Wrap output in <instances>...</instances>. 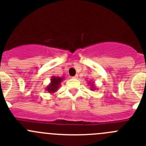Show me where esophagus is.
Returning a JSON list of instances; mask_svg holds the SVG:
<instances>
[{"instance_id": "1", "label": "esophagus", "mask_w": 146, "mask_h": 146, "mask_svg": "<svg viewBox=\"0 0 146 146\" xmlns=\"http://www.w3.org/2000/svg\"><path fill=\"white\" fill-rule=\"evenodd\" d=\"M72 78H78V75H76V76H73V77H72Z\"/></svg>"}]
</instances>
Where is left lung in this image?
Here are the masks:
<instances>
[{
    "label": "left lung",
    "mask_w": 146,
    "mask_h": 146,
    "mask_svg": "<svg viewBox=\"0 0 146 146\" xmlns=\"http://www.w3.org/2000/svg\"><path fill=\"white\" fill-rule=\"evenodd\" d=\"M88 84L90 85V88H91L92 91H94V90L96 88L94 82H91V81H89V82H88Z\"/></svg>",
    "instance_id": "left-lung-1"
}]
</instances>
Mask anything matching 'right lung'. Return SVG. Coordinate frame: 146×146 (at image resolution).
Here are the masks:
<instances>
[{
    "label": "right lung",
    "instance_id": "add662e5",
    "mask_svg": "<svg viewBox=\"0 0 146 146\" xmlns=\"http://www.w3.org/2000/svg\"><path fill=\"white\" fill-rule=\"evenodd\" d=\"M64 80V77H59V76H52L50 78V83L45 88L46 91L48 92L50 94H53L56 92H58V88L61 85V82Z\"/></svg>",
    "mask_w": 146,
    "mask_h": 146
}]
</instances>
